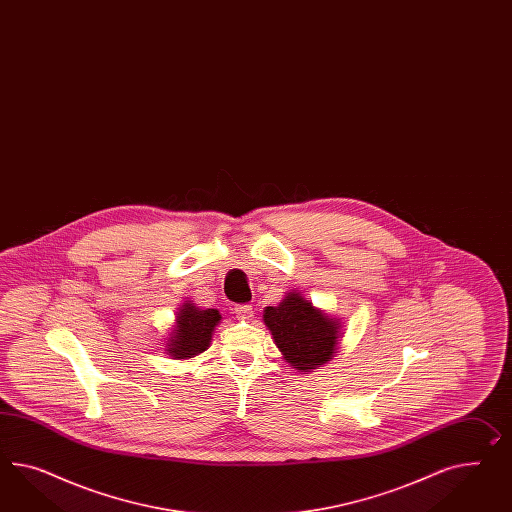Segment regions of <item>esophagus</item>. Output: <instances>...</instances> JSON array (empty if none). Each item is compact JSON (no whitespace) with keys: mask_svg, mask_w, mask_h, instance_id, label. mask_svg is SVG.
Masks as SVG:
<instances>
[{"mask_svg":"<svg viewBox=\"0 0 512 512\" xmlns=\"http://www.w3.org/2000/svg\"><path fill=\"white\" fill-rule=\"evenodd\" d=\"M235 313L238 320H253V317H255L251 305H236Z\"/></svg>","mask_w":512,"mask_h":512,"instance_id":"34e87169","label":"esophagus"}]
</instances>
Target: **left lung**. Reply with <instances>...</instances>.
<instances>
[{"instance_id":"left-lung-1","label":"left lung","mask_w":512,"mask_h":512,"mask_svg":"<svg viewBox=\"0 0 512 512\" xmlns=\"http://www.w3.org/2000/svg\"><path fill=\"white\" fill-rule=\"evenodd\" d=\"M263 320L283 360L298 373H313L339 352L341 320L315 307L298 291L287 292L276 307H266Z\"/></svg>"}]
</instances>
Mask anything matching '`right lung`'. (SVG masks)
Instances as JSON below:
<instances>
[{"mask_svg": "<svg viewBox=\"0 0 512 512\" xmlns=\"http://www.w3.org/2000/svg\"><path fill=\"white\" fill-rule=\"evenodd\" d=\"M164 345L171 360H190L203 354L212 343V335L221 322L218 309H199L194 300H184Z\"/></svg>", "mask_w": 512, "mask_h": 512, "instance_id": "right-lung-1", "label": "right lung"}]
</instances>
